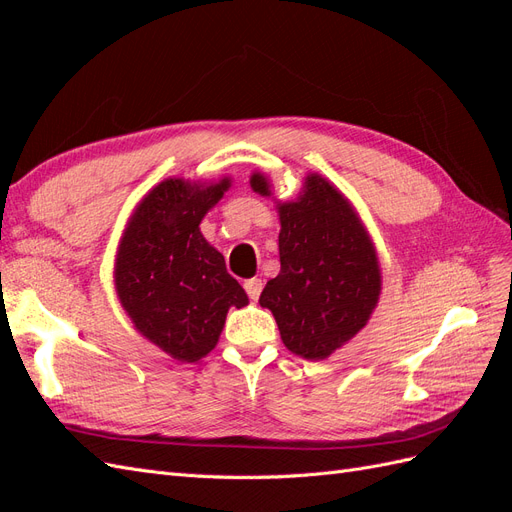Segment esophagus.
<instances>
[{"mask_svg":"<svg viewBox=\"0 0 512 512\" xmlns=\"http://www.w3.org/2000/svg\"><path fill=\"white\" fill-rule=\"evenodd\" d=\"M262 280L260 277H252V280H247L245 282V292H247V297H250L252 301H258V297H260V292H262Z\"/></svg>","mask_w":512,"mask_h":512,"instance_id":"1","label":"esophagus"}]
</instances>
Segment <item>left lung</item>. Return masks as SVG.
<instances>
[{"instance_id":"1","label":"left lung","mask_w":512,"mask_h":512,"mask_svg":"<svg viewBox=\"0 0 512 512\" xmlns=\"http://www.w3.org/2000/svg\"><path fill=\"white\" fill-rule=\"evenodd\" d=\"M254 192L269 196L262 175ZM280 275L267 282L269 307L284 346L320 361L359 333L378 303L376 250L348 200L329 181L307 177L297 203L280 207Z\"/></svg>"}]
</instances>
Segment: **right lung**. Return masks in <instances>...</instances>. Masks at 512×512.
<instances>
[{"mask_svg": "<svg viewBox=\"0 0 512 512\" xmlns=\"http://www.w3.org/2000/svg\"><path fill=\"white\" fill-rule=\"evenodd\" d=\"M228 185L162 181L138 205L119 245L115 284L123 309L149 342L183 363L215 348L228 307L247 305L224 256L198 228Z\"/></svg>", "mask_w": 512, "mask_h": 512, "instance_id": "obj_1", "label": "right lung"}]
</instances>
